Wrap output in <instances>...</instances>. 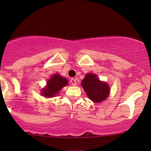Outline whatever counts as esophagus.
Listing matches in <instances>:
<instances>
[{"mask_svg":"<svg viewBox=\"0 0 151 151\" xmlns=\"http://www.w3.org/2000/svg\"><path fill=\"white\" fill-rule=\"evenodd\" d=\"M70 82H71V84L72 85H76V84H77V80L74 78H71Z\"/></svg>","mask_w":151,"mask_h":151,"instance_id":"34e87169","label":"esophagus"}]
</instances>
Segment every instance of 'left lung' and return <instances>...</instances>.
Returning <instances> with one entry per match:
<instances>
[{"mask_svg": "<svg viewBox=\"0 0 151 151\" xmlns=\"http://www.w3.org/2000/svg\"><path fill=\"white\" fill-rule=\"evenodd\" d=\"M82 86L88 98L95 102L103 101L109 95V85L100 81L96 75L93 74L89 73L85 76L84 80L82 81Z\"/></svg>", "mask_w": 151, "mask_h": 151, "instance_id": "left-lung-1", "label": "left lung"}]
</instances>
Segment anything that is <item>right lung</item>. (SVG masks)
<instances>
[{
	"label": "right lung",
	"mask_w": 151,
	"mask_h": 151,
	"mask_svg": "<svg viewBox=\"0 0 151 151\" xmlns=\"http://www.w3.org/2000/svg\"><path fill=\"white\" fill-rule=\"evenodd\" d=\"M68 84V80L64 77H60L59 74H56L52 76L50 80L47 81L46 88L42 90V95L45 97L55 96L63 87L66 86Z\"/></svg>",
	"instance_id": "1"
}]
</instances>
